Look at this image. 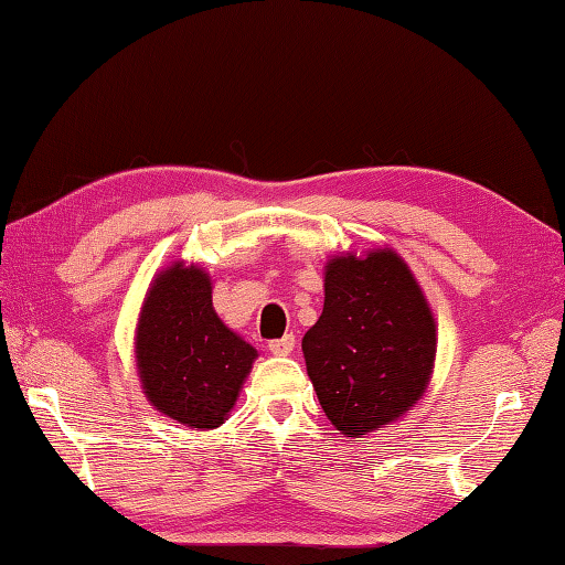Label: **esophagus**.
<instances>
[{
    "instance_id": "obj_1",
    "label": "esophagus",
    "mask_w": 565,
    "mask_h": 565,
    "mask_svg": "<svg viewBox=\"0 0 565 565\" xmlns=\"http://www.w3.org/2000/svg\"><path fill=\"white\" fill-rule=\"evenodd\" d=\"M268 349L273 351L275 356H290L292 349H295V334H285L280 339H273Z\"/></svg>"
}]
</instances>
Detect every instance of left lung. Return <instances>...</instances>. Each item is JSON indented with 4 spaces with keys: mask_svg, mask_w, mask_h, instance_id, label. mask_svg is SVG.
Returning a JSON list of instances; mask_svg holds the SVG:
<instances>
[{
    "mask_svg": "<svg viewBox=\"0 0 565 565\" xmlns=\"http://www.w3.org/2000/svg\"><path fill=\"white\" fill-rule=\"evenodd\" d=\"M302 354L319 406L344 438L403 418L428 391L438 354V324L408 263L393 248L332 255Z\"/></svg>",
    "mask_w": 565,
    "mask_h": 565,
    "instance_id": "1",
    "label": "left lung"
}]
</instances>
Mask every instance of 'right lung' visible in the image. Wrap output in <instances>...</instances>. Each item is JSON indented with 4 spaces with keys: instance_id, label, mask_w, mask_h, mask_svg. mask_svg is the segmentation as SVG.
<instances>
[{
    "instance_id": "1",
    "label": "right lung",
    "mask_w": 565,
    "mask_h": 565,
    "mask_svg": "<svg viewBox=\"0 0 565 565\" xmlns=\"http://www.w3.org/2000/svg\"><path fill=\"white\" fill-rule=\"evenodd\" d=\"M214 282L194 263L157 270L135 327V366L145 398L186 428L214 430L236 406L258 351L223 324Z\"/></svg>"
}]
</instances>
